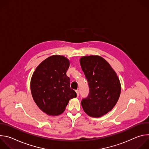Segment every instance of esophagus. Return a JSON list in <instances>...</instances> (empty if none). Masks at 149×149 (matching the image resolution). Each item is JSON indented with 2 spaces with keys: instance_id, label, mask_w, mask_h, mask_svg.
I'll return each instance as SVG.
<instances>
[{
  "instance_id": "esophagus-1",
  "label": "esophagus",
  "mask_w": 149,
  "mask_h": 149,
  "mask_svg": "<svg viewBox=\"0 0 149 149\" xmlns=\"http://www.w3.org/2000/svg\"><path fill=\"white\" fill-rule=\"evenodd\" d=\"M75 92H76V93H77V96H79V90H75Z\"/></svg>"
}]
</instances>
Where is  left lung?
<instances>
[{"instance_id":"left-lung-1","label":"left lung","mask_w":149,"mask_h":149,"mask_svg":"<svg viewBox=\"0 0 149 149\" xmlns=\"http://www.w3.org/2000/svg\"><path fill=\"white\" fill-rule=\"evenodd\" d=\"M79 62L90 89L88 97L81 102L82 109L90 117H101L117 102L121 93L120 80L109 62L100 56H82Z\"/></svg>"}]
</instances>
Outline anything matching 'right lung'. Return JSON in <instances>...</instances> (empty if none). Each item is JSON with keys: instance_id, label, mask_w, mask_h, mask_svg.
Listing matches in <instances>:
<instances>
[{"instance_id": "obj_1", "label": "right lung", "mask_w": 149, "mask_h": 149, "mask_svg": "<svg viewBox=\"0 0 149 149\" xmlns=\"http://www.w3.org/2000/svg\"><path fill=\"white\" fill-rule=\"evenodd\" d=\"M69 67L70 61L67 58L52 55L42 61L32 75V97L38 107L48 115L62 114L70 100L77 97L66 74Z\"/></svg>"}]
</instances>
